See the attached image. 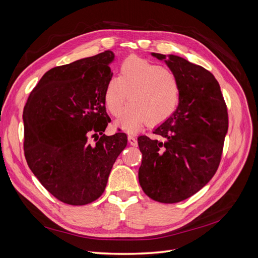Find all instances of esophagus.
Listing matches in <instances>:
<instances>
[{
	"instance_id": "esophagus-1",
	"label": "esophagus",
	"mask_w": 258,
	"mask_h": 258,
	"mask_svg": "<svg viewBox=\"0 0 258 258\" xmlns=\"http://www.w3.org/2000/svg\"><path fill=\"white\" fill-rule=\"evenodd\" d=\"M128 141H129V143H130L131 145H134V146H137V145H138V140H137V138L134 137V136H128Z\"/></svg>"
}]
</instances>
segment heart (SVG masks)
<instances>
[{
    "mask_svg": "<svg viewBox=\"0 0 258 258\" xmlns=\"http://www.w3.org/2000/svg\"><path fill=\"white\" fill-rule=\"evenodd\" d=\"M181 93V82L172 70L131 56L120 63L118 77L113 76L107 81L103 98L113 116H119L127 99L130 101L118 124L129 132H136L146 122L157 126L172 116Z\"/></svg>",
    "mask_w": 258,
    "mask_h": 258,
    "instance_id": "heart-1",
    "label": "heart"
}]
</instances>
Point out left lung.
<instances>
[{
	"label": "left lung",
	"mask_w": 258,
	"mask_h": 258,
	"mask_svg": "<svg viewBox=\"0 0 258 258\" xmlns=\"http://www.w3.org/2000/svg\"><path fill=\"white\" fill-rule=\"evenodd\" d=\"M152 54L166 59L165 54ZM165 61L181 82V100L172 116L155 129L160 141L138 138L142 153L139 182L153 200L175 204L199 191L215 174L228 130V112L212 73L173 54Z\"/></svg>",
	"instance_id": "8db88e82"
}]
</instances>
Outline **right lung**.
<instances>
[{"mask_svg":"<svg viewBox=\"0 0 258 258\" xmlns=\"http://www.w3.org/2000/svg\"><path fill=\"white\" fill-rule=\"evenodd\" d=\"M113 59L114 53L106 50L49 70L23 108L28 166L45 188L67 205L97 200L127 146L126 134L103 135L111 121L103 96L113 76L108 67ZM89 137L95 138V145Z\"/></svg>","mask_w":258,"mask_h":258,"instance_id":"right-lung-1","label":"right lung"}]
</instances>
